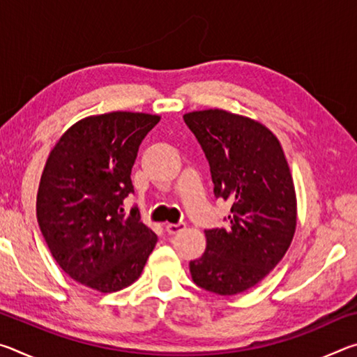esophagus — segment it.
<instances>
[{
    "mask_svg": "<svg viewBox=\"0 0 357 357\" xmlns=\"http://www.w3.org/2000/svg\"><path fill=\"white\" fill-rule=\"evenodd\" d=\"M185 228V223L179 222V223H167L165 225V229L168 234H176L179 231H183V229Z\"/></svg>",
    "mask_w": 357,
    "mask_h": 357,
    "instance_id": "1",
    "label": "esophagus"
}]
</instances>
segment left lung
Segmentation results:
<instances>
[{"instance_id": "8db88e82", "label": "left lung", "mask_w": 357, "mask_h": 357, "mask_svg": "<svg viewBox=\"0 0 357 357\" xmlns=\"http://www.w3.org/2000/svg\"><path fill=\"white\" fill-rule=\"evenodd\" d=\"M206 154L217 198L231 202L225 228L206 229V250L190 261L193 282L233 296L255 287L291 244L298 200L279 138L263 123L222 108L184 114Z\"/></svg>"}]
</instances>
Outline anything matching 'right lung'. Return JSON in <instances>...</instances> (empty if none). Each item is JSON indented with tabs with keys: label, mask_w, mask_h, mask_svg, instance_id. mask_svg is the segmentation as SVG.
Wrapping results in <instances>:
<instances>
[{
	"label": "right lung",
	"mask_w": 357,
	"mask_h": 357,
	"mask_svg": "<svg viewBox=\"0 0 357 357\" xmlns=\"http://www.w3.org/2000/svg\"><path fill=\"white\" fill-rule=\"evenodd\" d=\"M159 114L112 112L86 116L59 137L42 172L36 213L44 239L66 274L100 293L140 277L157 236L124 198L138 146Z\"/></svg>",
	"instance_id": "obj_1"
}]
</instances>
